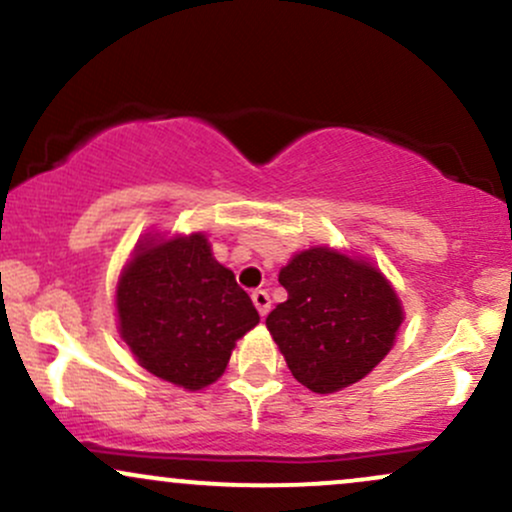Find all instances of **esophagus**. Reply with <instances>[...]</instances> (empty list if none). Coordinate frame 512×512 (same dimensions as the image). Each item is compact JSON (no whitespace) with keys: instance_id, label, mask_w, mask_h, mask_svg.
Returning a JSON list of instances; mask_svg holds the SVG:
<instances>
[{"instance_id":"esophagus-1","label":"esophagus","mask_w":512,"mask_h":512,"mask_svg":"<svg viewBox=\"0 0 512 512\" xmlns=\"http://www.w3.org/2000/svg\"><path fill=\"white\" fill-rule=\"evenodd\" d=\"M252 303H255L257 313H260V317H267L269 308H272V301H269V293L264 289H257L252 291Z\"/></svg>"}]
</instances>
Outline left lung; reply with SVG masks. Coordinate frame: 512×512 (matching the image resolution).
Listing matches in <instances>:
<instances>
[{
  "instance_id": "left-lung-1",
  "label": "left lung",
  "mask_w": 512,
  "mask_h": 512,
  "mask_svg": "<svg viewBox=\"0 0 512 512\" xmlns=\"http://www.w3.org/2000/svg\"><path fill=\"white\" fill-rule=\"evenodd\" d=\"M279 284L289 301L267 315V327L308 390L327 395L358 383L392 349L402 303L368 262L310 248L281 269Z\"/></svg>"
}]
</instances>
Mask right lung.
<instances>
[{"mask_svg":"<svg viewBox=\"0 0 512 512\" xmlns=\"http://www.w3.org/2000/svg\"><path fill=\"white\" fill-rule=\"evenodd\" d=\"M117 317L137 361L185 390L214 383L236 339L260 322L202 233L142 245L117 284Z\"/></svg>","mask_w":512,"mask_h":512,"instance_id":"add662e5","label":"right lung"}]
</instances>
